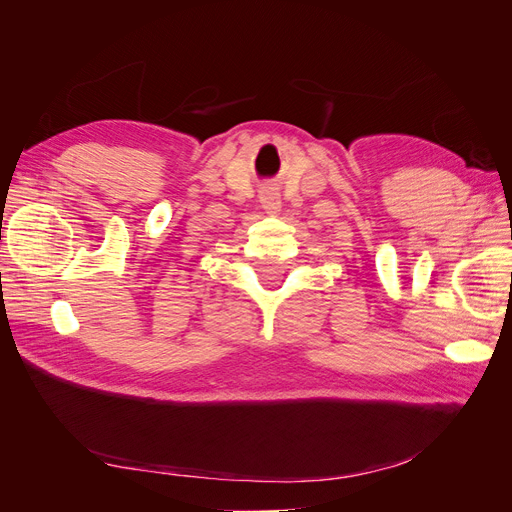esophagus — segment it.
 <instances>
[{"mask_svg":"<svg viewBox=\"0 0 512 512\" xmlns=\"http://www.w3.org/2000/svg\"><path fill=\"white\" fill-rule=\"evenodd\" d=\"M260 203H262V209H265L271 215H277L282 211V198H280V192H277L275 188L262 190L260 192Z\"/></svg>","mask_w":512,"mask_h":512,"instance_id":"esophagus-1","label":"esophagus"}]
</instances>
